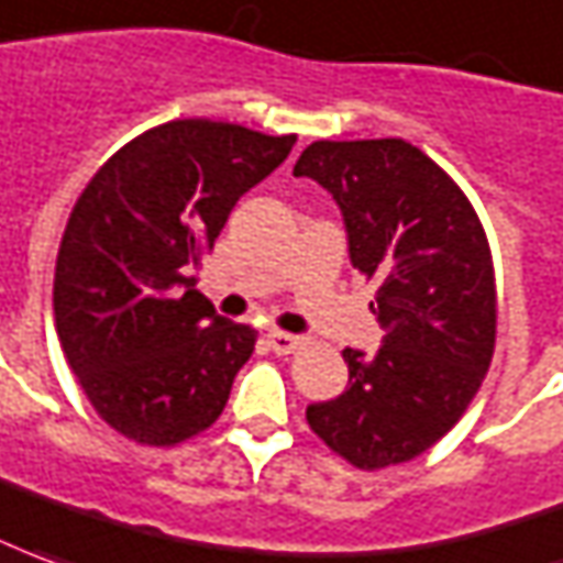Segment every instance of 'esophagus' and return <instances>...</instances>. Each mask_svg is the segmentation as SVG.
<instances>
[{
    "mask_svg": "<svg viewBox=\"0 0 563 563\" xmlns=\"http://www.w3.org/2000/svg\"><path fill=\"white\" fill-rule=\"evenodd\" d=\"M267 345L274 354H292L301 347V335H292V332H283V330H271L267 332Z\"/></svg>",
    "mask_w": 563,
    "mask_h": 563,
    "instance_id": "esophagus-1",
    "label": "esophagus"
}]
</instances>
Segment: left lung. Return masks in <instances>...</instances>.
<instances>
[{"label": "left lung", "instance_id": "8db88e82", "mask_svg": "<svg viewBox=\"0 0 563 563\" xmlns=\"http://www.w3.org/2000/svg\"><path fill=\"white\" fill-rule=\"evenodd\" d=\"M296 178L339 202L351 265L378 283L373 357L345 347L347 388L308 426L363 472L422 456L468 410L493 361L496 283L487 233L446 172L404 137L313 141Z\"/></svg>", "mask_w": 563, "mask_h": 563}]
</instances>
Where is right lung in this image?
<instances>
[{
  "mask_svg": "<svg viewBox=\"0 0 563 563\" xmlns=\"http://www.w3.org/2000/svg\"><path fill=\"white\" fill-rule=\"evenodd\" d=\"M296 135L172 120L132 137L76 200L55 267V330L95 412L129 441L175 446L216 422L255 330L197 286L236 200Z\"/></svg>",
  "mask_w": 563,
  "mask_h": 563,
  "instance_id": "obj_1",
  "label": "right lung"
}]
</instances>
